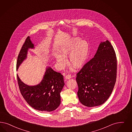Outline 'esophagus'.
I'll list each match as a JSON object with an SVG mask.
<instances>
[{
    "mask_svg": "<svg viewBox=\"0 0 132 132\" xmlns=\"http://www.w3.org/2000/svg\"><path fill=\"white\" fill-rule=\"evenodd\" d=\"M71 77H72L71 76V75H67V76H66L65 78L66 79H70Z\"/></svg>",
    "mask_w": 132,
    "mask_h": 132,
    "instance_id": "esophagus-1",
    "label": "esophagus"
}]
</instances>
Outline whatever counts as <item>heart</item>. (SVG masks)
I'll return each mask as SVG.
<instances>
[{"instance_id":"1","label":"heart","mask_w":132,"mask_h":132,"mask_svg":"<svg viewBox=\"0 0 132 132\" xmlns=\"http://www.w3.org/2000/svg\"><path fill=\"white\" fill-rule=\"evenodd\" d=\"M79 40L78 37L72 38L59 47L60 55L56 54L55 58L60 67L67 65L66 57L68 55L69 63L76 68H81L86 63L90 53V45L86 40Z\"/></svg>"}]
</instances>
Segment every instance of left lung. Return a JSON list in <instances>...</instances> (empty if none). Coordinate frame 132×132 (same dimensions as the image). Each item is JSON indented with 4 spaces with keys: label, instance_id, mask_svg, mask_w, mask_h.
Segmentation results:
<instances>
[{
    "label": "left lung",
    "instance_id": "obj_1",
    "mask_svg": "<svg viewBox=\"0 0 132 132\" xmlns=\"http://www.w3.org/2000/svg\"><path fill=\"white\" fill-rule=\"evenodd\" d=\"M117 61L113 47L108 40L101 42L94 57L77 73V96L89 107L102 104L113 90Z\"/></svg>",
    "mask_w": 132,
    "mask_h": 132
}]
</instances>
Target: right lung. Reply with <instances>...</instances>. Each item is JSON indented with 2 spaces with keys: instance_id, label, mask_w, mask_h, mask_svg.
I'll return each instance as SVG.
<instances>
[{
  "instance_id": "add662e5",
  "label": "right lung",
  "mask_w": 132,
  "mask_h": 132,
  "mask_svg": "<svg viewBox=\"0 0 132 132\" xmlns=\"http://www.w3.org/2000/svg\"><path fill=\"white\" fill-rule=\"evenodd\" d=\"M36 45L28 36L18 55L16 69L27 58L28 50L34 49ZM18 86L25 100L34 109L44 112L57 109L61 102L60 93L65 83L60 73L53 70L50 66L46 68L41 82L36 85H28L21 80L17 74Z\"/></svg>"
}]
</instances>
